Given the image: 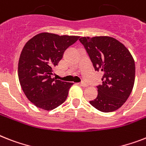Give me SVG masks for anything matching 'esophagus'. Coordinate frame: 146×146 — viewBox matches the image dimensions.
Returning <instances> with one entry per match:
<instances>
[{"label": "esophagus", "instance_id": "34e87169", "mask_svg": "<svg viewBox=\"0 0 146 146\" xmlns=\"http://www.w3.org/2000/svg\"><path fill=\"white\" fill-rule=\"evenodd\" d=\"M79 85H81V86H82V87H87L88 85L86 83H84V82H81V83L79 84Z\"/></svg>", "mask_w": 146, "mask_h": 146}]
</instances>
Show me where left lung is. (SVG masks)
Segmentation results:
<instances>
[{
	"mask_svg": "<svg viewBox=\"0 0 146 146\" xmlns=\"http://www.w3.org/2000/svg\"><path fill=\"white\" fill-rule=\"evenodd\" d=\"M94 70L102 71V84L97 86L98 97L89 103L104 112L115 111L125 103L135 80V63L129 50L110 36L81 37Z\"/></svg>",
	"mask_w": 146,
	"mask_h": 146,
	"instance_id": "obj_1",
	"label": "left lung"
}]
</instances>
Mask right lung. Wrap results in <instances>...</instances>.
<instances>
[{"label": "right lung", "instance_id": "1", "mask_svg": "<svg viewBox=\"0 0 146 146\" xmlns=\"http://www.w3.org/2000/svg\"><path fill=\"white\" fill-rule=\"evenodd\" d=\"M79 38L41 33L25 45L19 61L18 75L24 93L36 107L48 111L66 100L73 83L52 79L51 75L65 50Z\"/></svg>", "mask_w": 146, "mask_h": 146}]
</instances>
